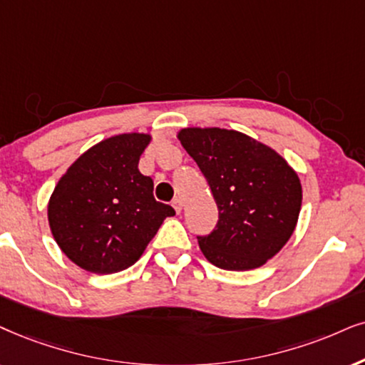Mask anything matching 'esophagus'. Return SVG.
<instances>
[{"mask_svg":"<svg viewBox=\"0 0 365 365\" xmlns=\"http://www.w3.org/2000/svg\"><path fill=\"white\" fill-rule=\"evenodd\" d=\"M172 205H173V209H175V212H177V214H180V212H182V209H183V202L180 200V198H175V200L172 202Z\"/></svg>","mask_w":365,"mask_h":365,"instance_id":"esophagus-1","label":"esophagus"}]
</instances>
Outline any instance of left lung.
Here are the masks:
<instances>
[{
	"mask_svg": "<svg viewBox=\"0 0 365 365\" xmlns=\"http://www.w3.org/2000/svg\"><path fill=\"white\" fill-rule=\"evenodd\" d=\"M177 138L209 182L219 222L198 237L207 261L229 271L264 264L292 237L302 183L273 148L222 128H183Z\"/></svg>",
	"mask_w": 365,
	"mask_h": 365,
	"instance_id": "obj_1",
	"label": "left lung"
}]
</instances>
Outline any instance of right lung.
<instances>
[{
    "mask_svg": "<svg viewBox=\"0 0 365 365\" xmlns=\"http://www.w3.org/2000/svg\"><path fill=\"white\" fill-rule=\"evenodd\" d=\"M151 136L124 133L82 153L48 200L55 242L72 262L96 274L126 269L140 259L175 210L153 197V180L138 161Z\"/></svg>",
    "mask_w": 365,
    "mask_h": 365,
    "instance_id": "1",
    "label": "right lung"
}]
</instances>
